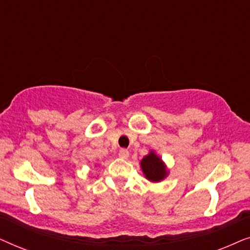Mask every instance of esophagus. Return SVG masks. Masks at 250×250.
Wrapping results in <instances>:
<instances>
[{"mask_svg": "<svg viewBox=\"0 0 250 250\" xmlns=\"http://www.w3.org/2000/svg\"><path fill=\"white\" fill-rule=\"evenodd\" d=\"M118 155H119V157H121V158L126 159V158H128L129 152H128L127 149H121V150H119Z\"/></svg>", "mask_w": 250, "mask_h": 250, "instance_id": "obj_1", "label": "esophagus"}]
</instances>
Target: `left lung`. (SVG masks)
<instances>
[{"label":"left lung","instance_id":"left-lung-1","mask_svg":"<svg viewBox=\"0 0 250 250\" xmlns=\"http://www.w3.org/2000/svg\"><path fill=\"white\" fill-rule=\"evenodd\" d=\"M141 167L146 179L152 182H159L167 174L162 159L153 152H150L141 160Z\"/></svg>","mask_w":250,"mask_h":250}]
</instances>
